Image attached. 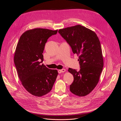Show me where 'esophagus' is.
<instances>
[{"instance_id":"obj_1","label":"esophagus","mask_w":121,"mask_h":121,"mask_svg":"<svg viewBox=\"0 0 121 121\" xmlns=\"http://www.w3.org/2000/svg\"><path fill=\"white\" fill-rule=\"evenodd\" d=\"M65 71V69H60V70H58V72L59 74H60L61 73H63V72H64Z\"/></svg>"}]
</instances>
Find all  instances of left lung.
<instances>
[{
  "label": "left lung",
  "mask_w": 121,
  "mask_h": 121,
  "mask_svg": "<svg viewBox=\"0 0 121 121\" xmlns=\"http://www.w3.org/2000/svg\"><path fill=\"white\" fill-rule=\"evenodd\" d=\"M58 32L79 55L80 70L69 68L74 77L70 91L79 97L91 93L97 85L103 67L99 40L95 32L80 25L60 29Z\"/></svg>",
  "instance_id": "obj_1"
}]
</instances>
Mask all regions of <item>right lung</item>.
<instances>
[{"instance_id":"add662e5","label":"right lung","mask_w":121,"mask_h":121,"mask_svg":"<svg viewBox=\"0 0 121 121\" xmlns=\"http://www.w3.org/2000/svg\"><path fill=\"white\" fill-rule=\"evenodd\" d=\"M57 31L42 28L28 30L22 34L17 44L14 64L22 85L32 95L41 97L49 93L57 78L56 70L41 63L47 40Z\"/></svg>"}]
</instances>
